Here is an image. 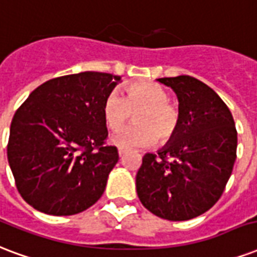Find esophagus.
Instances as JSON below:
<instances>
[{"label": "esophagus", "mask_w": 257, "mask_h": 257, "mask_svg": "<svg viewBox=\"0 0 257 257\" xmlns=\"http://www.w3.org/2000/svg\"><path fill=\"white\" fill-rule=\"evenodd\" d=\"M117 153H119V156H120V157H121V156H123V154L126 153V150H124V149H121V148H119V150H117Z\"/></svg>", "instance_id": "1"}]
</instances>
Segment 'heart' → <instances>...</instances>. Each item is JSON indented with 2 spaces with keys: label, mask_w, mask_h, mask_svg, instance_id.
Segmentation results:
<instances>
[{
  "label": "heart",
  "mask_w": 257,
  "mask_h": 257,
  "mask_svg": "<svg viewBox=\"0 0 257 257\" xmlns=\"http://www.w3.org/2000/svg\"><path fill=\"white\" fill-rule=\"evenodd\" d=\"M169 93L161 85L141 81L128 85L124 96L111 92L104 100L103 116L108 128L119 130L134 113L137 124L123 128L111 138L119 148H146L157 141L165 145L173 140L180 126V111L169 101Z\"/></svg>",
  "instance_id": "1"
}]
</instances>
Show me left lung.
Here are the masks:
<instances>
[{
	"label": "left lung",
	"mask_w": 257,
	"mask_h": 257,
	"mask_svg": "<svg viewBox=\"0 0 257 257\" xmlns=\"http://www.w3.org/2000/svg\"><path fill=\"white\" fill-rule=\"evenodd\" d=\"M179 99L180 126L158 154L146 153L137 173V192L150 213L187 221L217 203L237 157V130L227 105L191 76L158 78Z\"/></svg>",
	"instance_id": "left-lung-1"
}]
</instances>
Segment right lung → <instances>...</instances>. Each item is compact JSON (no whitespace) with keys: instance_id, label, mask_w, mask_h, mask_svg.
<instances>
[{"instance_id":"right-lung-1","label":"right lung","mask_w":257,"mask_h":257,"mask_svg":"<svg viewBox=\"0 0 257 257\" xmlns=\"http://www.w3.org/2000/svg\"><path fill=\"white\" fill-rule=\"evenodd\" d=\"M119 76L84 71L46 81L17 108L8 161L17 191L34 209L73 215L101 198L119 160L108 146L104 100Z\"/></svg>"}]
</instances>
